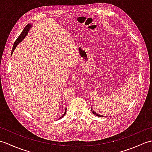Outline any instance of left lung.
I'll use <instances>...</instances> for the list:
<instances>
[{"instance_id":"left-lung-1","label":"left lung","mask_w":152,"mask_h":152,"mask_svg":"<svg viewBox=\"0 0 152 152\" xmlns=\"http://www.w3.org/2000/svg\"><path fill=\"white\" fill-rule=\"evenodd\" d=\"M91 112H93V114H95L96 116H99V117H104V115H100V114H97V113H96V112H95L94 110H93V109L92 108H91Z\"/></svg>"}]
</instances>
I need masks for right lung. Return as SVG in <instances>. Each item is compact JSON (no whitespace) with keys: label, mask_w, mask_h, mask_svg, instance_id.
I'll use <instances>...</instances> for the list:
<instances>
[{"label":"right lung","mask_w":152,"mask_h":152,"mask_svg":"<svg viewBox=\"0 0 152 152\" xmlns=\"http://www.w3.org/2000/svg\"><path fill=\"white\" fill-rule=\"evenodd\" d=\"M32 27H33V25H32V24H31V23H28V25H26V26H25V27L24 28V29L23 30V31H22V33H21V34L19 35V37L17 38V40H16L15 42H14V46H13V48H12V54L13 53V52H14V50L15 49L16 46H17L21 42H22L24 38H25V37H26V36H27L28 33V31H30V29L32 28ZM66 108H65V110H64V114H63V115L62 116H61V118H63V116L66 114Z\"/></svg>","instance_id":"right-lung-1"}]
</instances>
